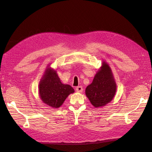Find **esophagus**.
Segmentation results:
<instances>
[{"instance_id":"esophagus-1","label":"esophagus","mask_w":152,"mask_h":152,"mask_svg":"<svg viewBox=\"0 0 152 152\" xmlns=\"http://www.w3.org/2000/svg\"><path fill=\"white\" fill-rule=\"evenodd\" d=\"M75 90L78 93H81L83 91V88H82V86H77L75 87Z\"/></svg>"}]
</instances>
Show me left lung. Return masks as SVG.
Segmentation results:
<instances>
[{"instance_id": "1", "label": "left lung", "mask_w": 152, "mask_h": 152, "mask_svg": "<svg viewBox=\"0 0 152 152\" xmlns=\"http://www.w3.org/2000/svg\"><path fill=\"white\" fill-rule=\"evenodd\" d=\"M116 92V84L110 68L106 63L86 87V94L94 107H103L111 102Z\"/></svg>"}]
</instances>
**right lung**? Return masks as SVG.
Returning <instances> with one entry per match:
<instances>
[{
    "instance_id": "obj_1",
    "label": "right lung",
    "mask_w": 152,
    "mask_h": 152,
    "mask_svg": "<svg viewBox=\"0 0 152 152\" xmlns=\"http://www.w3.org/2000/svg\"><path fill=\"white\" fill-rule=\"evenodd\" d=\"M73 93V87L63 84L56 71L47 69L39 84L40 97L44 103L53 108H59L68 96Z\"/></svg>"
}]
</instances>
